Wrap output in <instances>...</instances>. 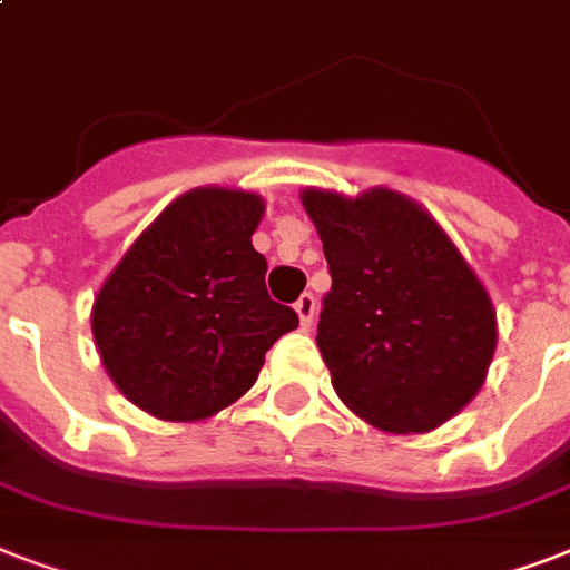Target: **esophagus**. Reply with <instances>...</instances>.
<instances>
[{
  "mask_svg": "<svg viewBox=\"0 0 570 570\" xmlns=\"http://www.w3.org/2000/svg\"><path fill=\"white\" fill-rule=\"evenodd\" d=\"M295 313H298V320H302L304 328H311L313 316H316V298L313 293H304L298 302H295Z\"/></svg>",
  "mask_w": 570,
  "mask_h": 570,
  "instance_id": "esophagus-1",
  "label": "esophagus"
}]
</instances>
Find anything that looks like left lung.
<instances>
[{"mask_svg": "<svg viewBox=\"0 0 570 570\" xmlns=\"http://www.w3.org/2000/svg\"><path fill=\"white\" fill-rule=\"evenodd\" d=\"M322 236L331 289L316 343L331 384L384 432H429L485 381L494 307L434 218L396 191L346 200L304 191Z\"/></svg>", "mask_w": 570, "mask_h": 570, "instance_id": "8db88e82", "label": "left lung"}]
</instances>
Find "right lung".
<instances>
[{"instance_id": "obj_1", "label": "right lung", "mask_w": 570, "mask_h": 570, "mask_svg": "<svg viewBox=\"0 0 570 570\" xmlns=\"http://www.w3.org/2000/svg\"><path fill=\"white\" fill-rule=\"evenodd\" d=\"M263 200L197 189L177 197L124 254L94 302L111 381L159 420H204L257 381L298 313L272 302L250 236Z\"/></svg>"}]
</instances>
